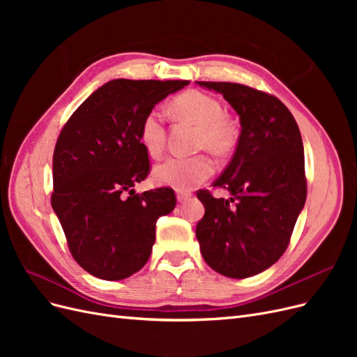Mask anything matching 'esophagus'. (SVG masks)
<instances>
[{
	"mask_svg": "<svg viewBox=\"0 0 357 357\" xmlns=\"http://www.w3.org/2000/svg\"><path fill=\"white\" fill-rule=\"evenodd\" d=\"M190 197H192V193L188 192V190H177V201H178V202L186 201V199H189Z\"/></svg>",
	"mask_w": 357,
	"mask_h": 357,
	"instance_id": "34e87169",
	"label": "esophagus"
}]
</instances>
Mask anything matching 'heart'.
I'll list each match as a JSON object with an SVG mask.
<instances>
[{
	"label": "heart",
	"instance_id": "1",
	"mask_svg": "<svg viewBox=\"0 0 357 357\" xmlns=\"http://www.w3.org/2000/svg\"><path fill=\"white\" fill-rule=\"evenodd\" d=\"M171 109L180 117L199 125L198 146L208 149L215 155L229 153L236 144L238 129L231 117L225 114L219 100L197 89H190L176 96ZM138 138L150 156H159L165 149L167 129L165 117L159 107H153L142 119ZM215 164L208 155L169 156L153 168V178L159 185L172 186L178 190H189L213 176Z\"/></svg>",
	"mask_w": 357,
	"mask_h": 357
}]
</instances>
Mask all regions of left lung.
I'll return each mask as SVG.
<instances>
[{
	"label": "left lung",
	"mask_w": 357,
	"mask_h": 357,
	"mask_svg": "<svg viewBox=\"0 0 357 357\" xmlns=\"http://www.w3.org/2000/svg\"><path fill=\"white\" fill-rule=\"evenodd\" d=\"M219 92L240 116L235 153L214 186L231 198L198 192L205 214L197 225L204 261L229 278L274 265L290 241L307 198L304 146L295 117L275 98L229 82H197Z\"/></svg>",
	"instance_id": "left-lung-1"
}]
</instances>
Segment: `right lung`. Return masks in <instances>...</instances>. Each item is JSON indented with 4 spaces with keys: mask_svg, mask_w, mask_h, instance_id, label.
Here are the masks:
<instances>
[{
    "mask_svg": "<svg viewBox=\"0 0 357 357\" xmlns=\"http://www.w3.org/2000/svg\"><path fill=\"white\" fill-rule=\"evenodd\" d=\"M189 80L102 84L62 128L53 152L52 208L84 271L123 280L149 261L156 220L176 207L174 190L135 193L150 169L138 138L144 114Z\"/></svg>",
    "mask_w": 357,
    "mask_h": 357,
    "instance_id": "1",
    "label": "right lung"
}]
</instances>
